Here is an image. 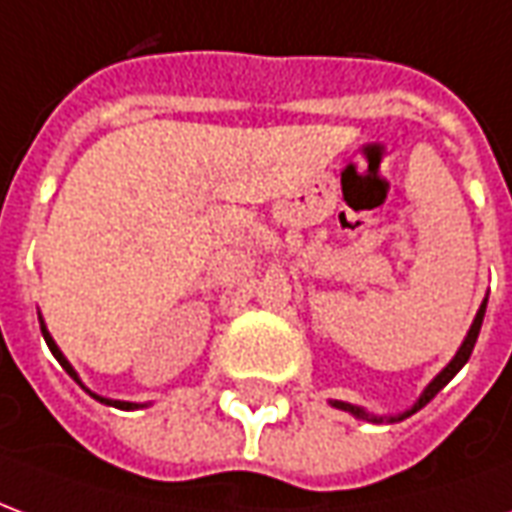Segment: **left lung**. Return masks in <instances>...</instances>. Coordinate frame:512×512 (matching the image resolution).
I'll list each match as a JSON object with an SVG mask.
<instances>
[{
  "label": "left lung",
  "mask_w": 512,
  "mask_h": 512,
  "mask_svg": "<svg viewBox=\"0 0 512 512\" xmlns=\"http://www.w3.org/2000/svg\"><path fill=\"white\" fill-rule=\"evenodd\" d=\"M485 307H488V296H485L483 304H480V310H477V315H474V321H472V326H469L466 337H463L461 348L455 351V356H452L450 362H447V367L441 370L439 376L433 378V381H430V384L422 389V395L414 400V406H408L406 411H400V414H389V417H386V414H384V417H378V414H370L367 408L354 406V403H345V400H332V406L340 408V411H348V414H351V417H356V419H365V422H376V425H378V422H400V419H406V417H411V414H417L419 408L428 406L430 400L439 395L441 389H444V386L450 384L452 378H455V373H458V370H461V367L469 362V356H472V351H474V343H477V334H480V326H483Z\"/></svg>",
  "instance_id": "1"
}]
</instances>
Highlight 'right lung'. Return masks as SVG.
I'll return each mask as SVG.
<instances>
[{
    "mask_svg": "<svg viewBox=\"0 0 512 512\" xmlns=\"http://www.w3.org/2000/svg\"><path fill=\"white\" fill-rule=\"evenodd\" d=\"M38 318H40V332H43V340H46V345H49V351L54 356H57V362H60V365L65 367V373H68V376H71L73 381H76V384H82V378H79V373L73 370L71 362H68V359H65V354H62V351H60V345L54 343V337H51L49 329H46V323H43V315H38ZM82 389H84V392H90V397H95L98 403H104V406L123 408V411H134V408H147V406H150V403H128V400H112V397L95 395L93 389H87V386H84V384H82Z\"/></svg>",
    "mask_w": 512,
    "mask_h": 512,
    "instance_id": "right-lung-1",
    "label": "right lung"
}]
</instances>
